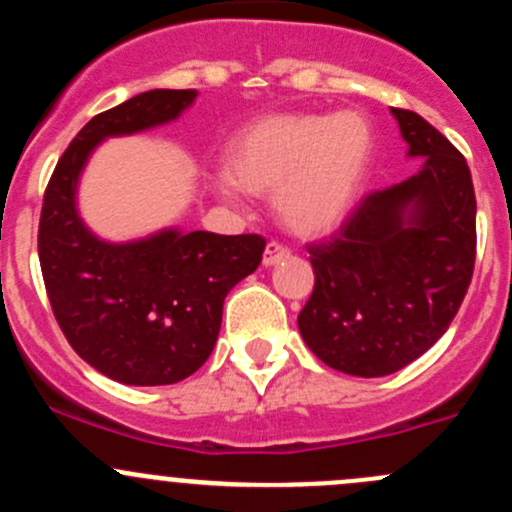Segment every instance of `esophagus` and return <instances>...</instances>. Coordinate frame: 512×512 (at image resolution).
Instances as JSON below:
<instances>
[{"label":"esophagus","instance_id":"esophagus-1","mask_svg":"<svg viewBox=\"0 0 512 512\" xmlns=\"http://www.w3.org/2000/svg\"><path fill=\"white\" fill-rule=\"evenodd\" d=\"M285 257H289V250H287V247L282 245V242L272 240V242H267L265 255H262V265H265V267H272V265H277V262L285 260Z\"/></svg>","mask_w":512,"mask_h":512}]
</instances>
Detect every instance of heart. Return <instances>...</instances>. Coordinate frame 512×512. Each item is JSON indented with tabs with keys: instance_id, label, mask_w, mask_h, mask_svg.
Segmentation results:
<instances>
[{
	"instance_id": "obj_1",
	"label": "heart",
	"mask_w": 512,
	"mask_h": 512,
	"mask_svg": "<svg viewBox=\"0 0 512 512\" xmlns=\"http://www.w3.org/2000/svg\"><path fill=\"white\" fill-rule=\"evenodd\" d=\"M374 148V128L356 111L275 113L230 138L225 173L245 193H275V213L289 232L319 237L352 215Z\"/></svg>"
}]
</instances>
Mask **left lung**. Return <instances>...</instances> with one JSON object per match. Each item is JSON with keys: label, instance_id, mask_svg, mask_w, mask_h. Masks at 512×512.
I'll list each match as a JSON object with an SVG mask.
<instances>
[{"label": "left lung", "instance_id": "1", "mask_svg": "<svg viewBox=\"0 0 512 512\" xmlns=\"http://www.w3.org/2000/svg\"><path fill=\"white\" fill-rule=\"evenodd\" d=\"M421 170L374 190L337 235L309 245L314 289L297 324L332 369L386 376L433 347L476 265V190L466 158L426 118L391 108Z\"/></svg>", "mask_w": 512, "mask_h": 512}]
</instances>
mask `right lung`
Returning <instances> with one entry per match:
<instances>
[{
	"mask_svg": "<svg viewBox=\"0 0 512 512\" xmlns=\"http://www.w3.org/2000/svg\"><path fill=\"white\" fill-rule=\"evenodd\" d=\"M193 89H153L91 118L56 163L39 218V262L51 309L76 354L131 386L188 379L218 342L223 302L257 270L260 235L163 230L126 245L98 240L76 213V183L91 151L178 118Z\"/></svg>",
	"mask_w": 512,
	"mask_h": 512,
	"instance_id": "add662e5",
	"label": "right lung"
}]
</instances>
